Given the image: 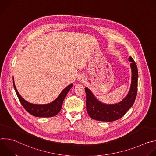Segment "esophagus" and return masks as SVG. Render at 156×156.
<instances>
[{
  "label": "esophagus",
  "instance_id": "1",
  "mask_svg": "<svg viewBox=\"0 0 156 156\" xmlns=\"http://www.w3.org/2000/svg\"><path fill=\"white\" fill-rule=\"evenodd\" d=\"M77 80L80 82H83L86 80V76L83 74H80L78 75Z\"/></svg>",
  "mask_w": 156,
  "mask_h": 156
}]
</instances>
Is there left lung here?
Segmentation results:
<instances>
[{
  "mask_svg": "<svg viewBox=\"0 0 156 156\" xmlns=\"http://www.w3.org/2000/svg\"><path fill=\"white\" fill-rule=\"evenodd\" d=\"M131 81L129 90L127 95L120 102L116 104H105L99 101L87 87H85L86 95V110L90 117L98 121L113 122L122 117L135 102L138 87V72L137 66L130 56Z\"/></svg>",
  "mask_w": 156,
  "mask_h": 156,
  "instance_id": "8db88e82",
  "label": "left lung"
}]
</instances>
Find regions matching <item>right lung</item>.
<instances>
[{
	"instance_id": "1",
	"label": "right lung",
	"mask_w": 156,
	"mask_h": 156,
	"mask_svg": "<svg viewBox=\"0 0 156 156\" xmlns=\"http://www.w3.org/2000/svg\"><path fill=\"white\" fill-rule=\"evenodd\" d=\"M13 83L15 91L21 105L23 106L28 113L37 117H52L57 115L62 108V104L66 95L67 94L73 86L72 83L66 86L60 93L58 96L51 103L46 104H35L28 102L21 96L16 88L13 78Z\"/></svg>"
}]
</instances>
